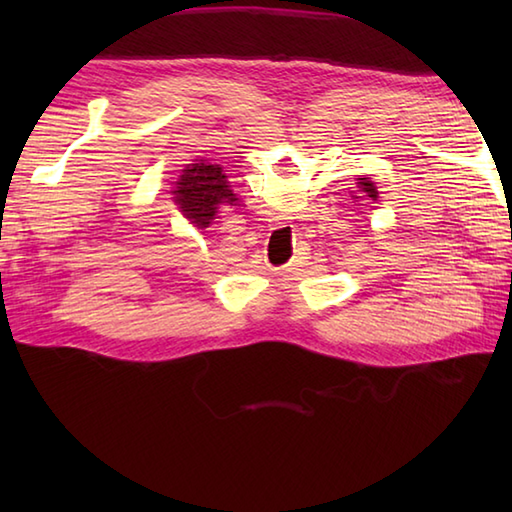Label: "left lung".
Wrapping results in <instances>:
<instances>
[{"label": "left lung", "instance_id": "left-lung-1", "mask_svg": "<svg viewBox=\"0 0 512 512\" xmlns=\"http://www.w3.org/2000/svg\"><path fill=\"white\" fill-rule=\"evenodd\" d=\"M361 182H358V189H361L369 200H376L378 198V191H376V187H374V182L372 180H367V178H358ZM356 198H363V195H356ZM365 198V200H367Z\"/></svg>", "mask_w": 512, "mask_h": 512}]
</instances>
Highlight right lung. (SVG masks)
<instances>
[{"label": "right lung", "mask_w": 512, "mask_h": 512, "mask_svg": "<svg viewBox=\"0 0 512 512\" xmlns=\"http://www.w3.org/2000/svg\"><path fill=\"white\" fill-rule=\"evenodd\" d=\"M171 193L182 215L198 228L209 226L222 204L237 206V195L228 184L226 173H222V167L206 160H195V165L184 169Z\"/></svg>", "instance_id": "add662e5"}]
</instances>
